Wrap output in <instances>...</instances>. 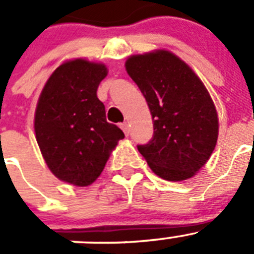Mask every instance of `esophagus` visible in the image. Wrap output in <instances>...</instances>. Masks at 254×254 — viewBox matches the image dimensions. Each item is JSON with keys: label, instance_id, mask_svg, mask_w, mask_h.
Returning <instances> with one entry per match:
<instances>
[{"label": "esophagus", "instance_id": "esophagus-1", "mask_svg": "<svg viewBox=\"0 0 254 254\" xmlns=\"http://www.w3.org/2000/svg\"><path fill=\"white\" fill-rule=\"evenodd\" d=\"M120 127H122V130L124 131V134L129 135V131H130V127H129V124H127V123H123V124H120Z\"/></svg>", "mask_w": 254, "mask_h": 254}]
</instances>
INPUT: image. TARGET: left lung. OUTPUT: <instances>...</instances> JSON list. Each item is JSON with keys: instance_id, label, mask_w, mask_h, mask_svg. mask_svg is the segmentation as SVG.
Returning <instances> with one entry per match:
<instances>
[{"instance_id": "1", "label": "left lung", "mask_w": 254, "mask_h": 254, "mask_svg": "<svg viewBox=\"0 0 254 254\" xmlns=\"http://www.w3.org/2000/svg\"><path fill=\"white\" fill-rule=\"evenodd\" d=\"M125 67L153 118V138L138 150L165 181L195 175L218 139V115L208 90L183 60L165 50L130 56Z\"/></svg>"}]
</instances>
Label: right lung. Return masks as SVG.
Masks as SVG:
<instances>
[{"mask_svg": "<svg viewBox=\"0 0 254 254\" xmlns=\"http://www.w3.org/2000/svg\"><path fill=\"white\" fill-rule=\"evenodd\" d=\"M108 70L84 59L59 66L42 89L35 134L52 174L72 186L94 183L124 132L106 122L96 90Z\"/></svg>", "mask_w": 254, "mask_h": 254, "instance_id": "right-lung-1", "label": "right lung"}]
</instances>
